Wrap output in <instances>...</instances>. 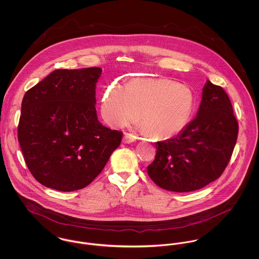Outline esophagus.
Segmentation results:
<instances>
[{
	"mask_svg": "<svg viewBox=\"0 0 259 259\" xmlns=\"http://www.w3.org/2000/svg\"><path fill=\"white\" fill-rule=\"evenodd\" d=\"M136 137L133 135V134H130V133H125L124 137H123V140L122 142L124 144H131V143H134L136 141Z\"/></svg>",
	"mask_w": 259,
	"mask_h": 259,
	"instance_id": "34e87169",
	"label": "esophagus"
}]
</instances>
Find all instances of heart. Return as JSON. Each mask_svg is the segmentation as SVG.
Returning a JSON list of instances; mask_svg holds the SVG:
<instances>
[{
	"instance_id": "obj_1",
	"label": "heart",
	"mask_w": 259,
	"mask_h": 259,
	"mask_svg": "<svg viewBox=\"0 0 259 259\" xmlns=\"http://www.w3.org/2000/svg\"><path fill=\"white\" fill-rule=\"evenodd\" d=\"M194 99L191 91L166 78H138L127 88L113 83L107 90L102 111L113 125L141 123L148 136L166 139L180 133L191 116Z\"/></svg>"
}]
</instances>
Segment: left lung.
Instances as JSON below:
<instances>
[{"label":"left lung","mask_w":259,"mask_h":259,"mask_svg":"<svg viewBox=\"0 0 259 259\" xmlns=\"http://www.w3.org/2000/svg\"><path fill=\"white\" fill-rule=\"evenodd\" d=\"M238 135V121L222 87L207 80L197 115L176 138L155 143L148 174L166 190L187 192L219 179L226 168Z\"/></svg>","instance_id":"left-lung-1"}]
</instances>
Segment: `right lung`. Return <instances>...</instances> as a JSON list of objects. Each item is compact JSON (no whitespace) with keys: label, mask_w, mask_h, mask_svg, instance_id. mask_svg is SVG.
Wrapping results in <instances>:
<instances>
[{"label":"right lung","mask_w":259,"mask_h":259,"mask_svg":"<svg viewBox=\"0 0 259 259\" xmlns=\"http://www.w3.org/2000/svg\"><path fill=\"white\" fill-rule=\"evenodd\" d=\"M101 68L56 70L24 96L18 141L26 164L40 185L73 191L104 169L122 133L99 120L96 82Z\"/></svg>","instance_id":"obj_1"}]
</instances>
